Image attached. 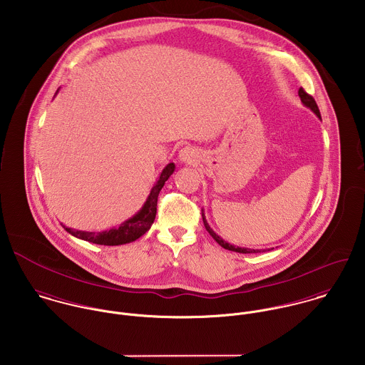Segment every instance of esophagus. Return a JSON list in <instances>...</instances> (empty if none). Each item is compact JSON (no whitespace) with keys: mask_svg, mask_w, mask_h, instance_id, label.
Wrapping results in <instances>:
<instances>
[{"mask_svg":"<svg viewBox=\"0 0 365 365\" xmlns=\"http://www.w3.org/2000/svg\"><path fill=\"white\" fill-rule=\"evenodd\" d=\"M180 160L182 163H192L197 158V151L194 147H184L180 150Z\"/></svg>","mask_w":365,"mask_h":365,"instance_id":"obj_1","label":"esophagus"}]
</instances>
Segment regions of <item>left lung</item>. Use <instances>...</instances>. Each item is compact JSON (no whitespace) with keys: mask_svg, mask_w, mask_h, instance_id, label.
Returning <instances> with one entry per match:
<instances>
[{"mask_svg":"<svg viewBox=\"0 0 365 365\" xmlns=\"http://www.w3.org/2000/svg\"><path fill=\"white\" fill-rule=\"evenodd\" d=\"M299 98H300L302 103H303L306 108H309V109H310V110H312L317 118H320V110H319V108H317L316 101H314L309 93H306V92L303 91V88H300V89H299ZM320 119H322V118H320ZM202 221H204L205 230L210 232V235H211L217 242L220 243L224 249H228V250H232V252H238V253H259V252H260V249L241 247V246H235V245H231V243L224 241V240H222L220 235H217V234L212 231V228L208 225V221H207V218H205L204 210H202Z\"/></svg>","mask_w":365,"mask_h":365,"instance_id":"left-lung-1","label":"left lung"}]
</instances>
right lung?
Returning a JSON list of instances; mask_svg holds the SVG:
<instances>
[{
  "mask_svg": "<svg viewBox=\"0 0 365 365\" xmlns=\"http://www.w3.org/2000/svg\"><path fill=\"white\" fill-rule=\"evenodd\" d=\"M174 170H175L174 163H170L163 168L157 182L151 188V191H150L144 205L141 207V210L135 215H133L131 218L125 220L119 228H112V230L103 231V232H86V231H76V230L68 228L63 224H61V225L71 235H73L79 240L88 241V242L96 243V245L116 246V245L133 242V241L138 240L140 237H143L150 230V227L153 225V222L155 220V214H157L158 194H160L161 188L164 187L165 181L174 173Z\"/></svg>",
  "mask_w": 365,
  "mask_h": 365,
  "instance_id": "1",
  "label": "right lung"
}]
</instances>
